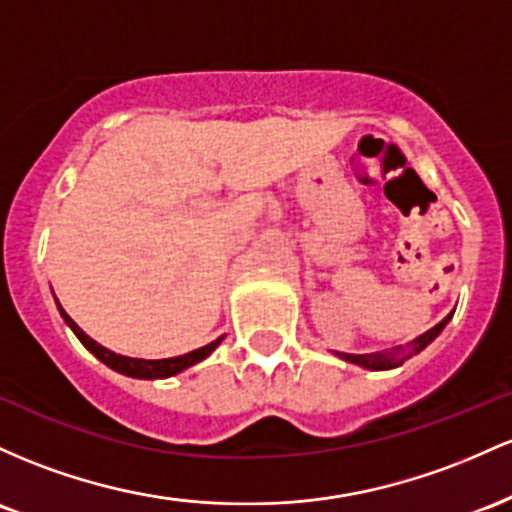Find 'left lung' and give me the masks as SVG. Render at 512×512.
<instances>
[{
	"instance_id": "left-lung-1",
	"label": "left lung",
	"mask_w": 512,
	"mask_h": 512,
	"mask_svg": "<svg viewBox=\"0 0 512 512\" xmlns=\"http://www.w3.org/2000/svg\"><path fill=\"white\" fill-rule=\"evenodd\" d=\"M452 319L445 317L440 321V324H435L433 329H428L426 333H421L418 338H413L411 343H406V346H399L394 350H382V353H365V355H353V353H338V350H333V355H338L341 360H346V363H353V365H360L365 367V370H394V367L404 365L406 360L413 358V355L421 353L423 348L430 346V343L435 341V338L440 336V331L445 329L447 321Z\"/></svg>"
}]
</instances>
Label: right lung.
<instances>
[{"label":"right lung","mask_w":512,"mask_h":512,"mask_svg":"<svg viewBox=\"0 0 512 512\" xmlns=\"http://www.w3.org/2000/svg\"><path fill=\"white\" fill-rule=\"evenodd\" d=\"M57 309H60V317L65 319V324L70 326L74 331V336L82 341V346L89 350V353H94L96 358L101 360L103 365H108L111 370L120 372V375H128V377H135V380H166V377H174L179 375V372L188 370V367H193L195 363H200V360H205L208 355L215 350L217 346L222 343V338H215V341L208 343V346L198 348V350H191V353L186 355H176V358H162V360H145V358H128V355H118L113 353V350L103 348L101 343H96L94 338L86 336V333L79 329L77 324H74L70 314L65 312V309L60 307V302H57Z\"/></svg>","instance_id":"right-lung-1"}]
</instances>
